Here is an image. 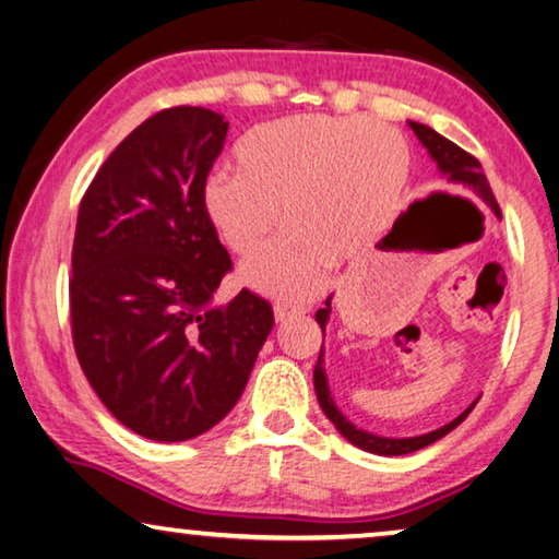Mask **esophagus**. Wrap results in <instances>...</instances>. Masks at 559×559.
<instances>
[{"label":"esophagus","instance_id":"esophagus-1","mask_svg":"<svg viewBox=\"0 0 559 559\" xmlns=\"http://www.w3.org/2000/svg\"><path fill=\"white\" fill-rule=\"evenodd\" d=\"M273 313H276L278 323H283V320H288V318H296V316L308 313V308H302V306H288V302H276V306H273Z\"/></svg>","mask_w":559,"mask_h":559}]
</instances>
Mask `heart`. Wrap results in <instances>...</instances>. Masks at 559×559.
<instances>
[{"mask_svg":"<svg viewBox=\"0 0 559 559\" xmlns=\"http://www.w3.org/2000/svg\"><path fill=\"white\" fill-rule=\"evenodd\" d=\"M409 145L377 120L298 116L251 130L236 147L239 173L206 179L202 204L253 288L308 298L325 286L335 257H353L380 234L409 179ZM284 214L281 215L280 212Z\"/></svg>","mask_w":559,"mask_h":559,"instance_id":"1","label":"heart"}]
</instances>
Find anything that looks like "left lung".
<instances>
[{"label":"left lung","instance_id":"left-lung-1","mask_svg":"<svg viewBox=\"0 0 559 559\" xmlns=\"http://www.w3.org/2000/svg\"><path fill=\"white\" fill-rule=\"evenodd\" d=\"M409 126L414 130V135L421 140V145L429 150V155L437 159L439 169L449 177V182L456 185L459 189H466V192H471V194H476L478 200H484L490 206V210H493L500 216V206H498L496 197H493V189H490L486 175L480 173L478 159L473 157L471 153H466L463 147H459L456 143H451V140L439 135V132L431 130L429 126H421V122H409ZM330 298H333V296H328L325 308H320L316 313V320H318V325H320V330H323V333H325L328 316H330ZM313 384H316L318 402H320V406H323L328 419L335 424V429L343 433V437L349 443H355L357 449L370 451V453H380V456H402V453H412V451H419L424 447H429V443L439 441L441 437H447L451 429H456L459 424L471 414L473 406H476V404H471L466 412L456 416V419L447 424V427L424 433V437L386 439V437H377V433L353 427V424H349L345 416L337 412L333 396H330V390H328V377H325V367H323V345H320V355H318V362H316V370H313Z\"/></svg>","mask_w":559,"mask_h":559}]
</instances>
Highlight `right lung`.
<instances>
[{"label":"right lung","mask_w":559,"mask_h":559,"mask_svg":"<svg viewBox=\"0 0 559 559\" xmlns=\"http://www.w3.org/2000/svg\"><path fill=\"white\" fill-rule=\"evenodd\" d=\"M226 130L219 112L175 106L138 126L88 185L71 251V335L108 412L153 441H187L239 402L273 308L241 288L202 192Z\"/></svg>","instance_id":"1"}]
</instances>
